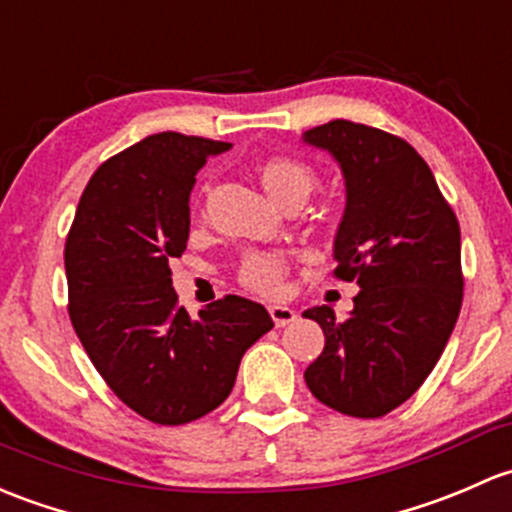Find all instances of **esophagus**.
<instances>
[{
	"instance_id": "esophagus-1",
	"label": "esophagus",
	"mask_w": 512,
	"mask_h": 512,
	"mask_svg": "<svg viewBox=\"0 0 512 512\" xmlns=\"http://www.w3.org/2000/svg\"><path fill=\"white\" fill-rule=\"evenodd\" d=\"M270 316H272L274 326H277V328H284V326H289V324H294V321H297V311H294L292 306H282V304L270 306Z\"/></svg>"
}]
</instances>
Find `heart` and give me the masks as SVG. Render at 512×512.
Wrapping results in <instances>:
<instances>
[{
    "label": "heart",
    "instance_id": "b5f03b06",
    "mask_svg": "<svg viewBox=\"0 0 512 512\" xmlns=\"http://www.w3.org/2000/svg\"><path fill=\"white\" fill-rule=\"evenodd\" d=\"M260 181L265 191L282 206L292 198H309L316 186V174L297 159L274 157L262 164ZM284 272H287V265L282 257L270 255V252H252L242 260L240 279L245 287L255 289V292L274 294L282 284Z\"/></svg>",
    "mask_w": 512,
    "mask_h": 512
}]
</instances>
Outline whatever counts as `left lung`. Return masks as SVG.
<instances>
[{
  "mask_svg": "<svg viewBox=\"0 0 512 512\" xmlns=\"http://www.w3.org/2000/svg\"><path fill=\"white\" fill-rule=\"evenodd\" d=\"M333 157L346 211L333 240L353 311L306 309L326 346L306 368L314 397L348 417H383L410 400L444 353L464 299L461 230L427 161L383 129L333 120L301 134Z\"/></svg>",
  "mask_w": 512,
  "mask_h": 512,
  "instance_id": "obj_1",
  "label": "left lung"
}]
</instances>
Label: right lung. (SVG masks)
<instances>
[{
    "label": "right lung",
    "instance_id": "right-lung-1",
    "mask_svg": "<svg viewBox=\"0 0 512 512\" xmlns=\"http://www.w3.org/2000/svg\"><path fill=\"white\" fill-rule=\"evenodd\" d=\"M233 144L159 132L107 159L66 240L68 314L110 390L157 424L223 405L247 348L274 326L257 301H213L191 319L171 284L186 250L196 174Z\"/></svg>",
    "mask_w": 512,
    "mask_h": 512
}]
</instances>
